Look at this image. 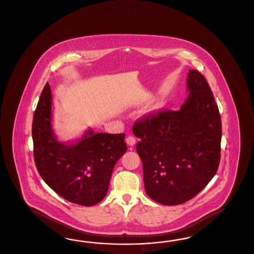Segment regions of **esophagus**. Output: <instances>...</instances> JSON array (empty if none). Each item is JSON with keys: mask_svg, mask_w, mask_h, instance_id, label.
I'll list each match as a JSON object with an SVG mask.
<instances>
[{"mask_svg": "<svg viewBox=\"0 0 254 254\" xmlns=\"http://www.w3.org/2000/svg\"><path fill=\"white\" fill-rule=\"evenodd\" d=\"M126 141H127V143L129 146H133V145H135V143H136V139H135V137H133V136H128V137L126 139Z\"/></svg>", "mask_w": 254, "mask_h": 254, "instance_id": "34e87169", "label": "esophagus"}]
</instances>
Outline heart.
I'll list each match as a JSON object with an SVG mask.
<instances>
[{
    "label": "heart",
    "instance_id": "1",
    "mask_svg": "<svg viewBox=\"0 0 254 254\" xmlns=\"http://www.w3.org/2000/svg\"><path fill=\"white\" fill-rule=\"evenodd\" d=\"M158 109V105H152L147 107L145 110H144V114H155L157 112V110Z\"/></svg>",
    "mask_w": 254,
    "mask_h": 254
}]
</instances>
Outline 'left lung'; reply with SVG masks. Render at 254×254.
I'll use <instances>...</instances> for the list:
<instances>
[{
	"label": "left lung",
	"mask_w": 254,
	"mask_h": 254,
	"mask_svg": "<svg viewBox=\"0 0 254 254\" xmlns=\"http://www.w3.org/2000/svg\"><path fill=\"white\" fill-rule=\"evenodd\" d=\"M190 96L178 111L158 110L134 123L140 138L145 191L166 205L192 199L216 175L220 160L221 118L205 78L188 75Z\"/></svg>",
	"instance_id": "1"
}]
</instances>
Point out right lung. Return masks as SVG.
Returning <instances> with one entry per match:
<instances>
[{
  "label": "right lung",
  "mask_w": 254,
  "mask_h": 254,
  "mask_svg": "<svg viewBox=\"0 0 254 254\" xmlns=\"http://www.w3.org/2000/svg\"><path fill=\"white\" fill-rule=\"evenodd\" d=\"M52 100L47 82L32 125L36 169L62 198L83 206L95 205L104 199L114 165L127 149L126 135L89 130L76 144L61 143L52 128Z\"/></svg>",
  "instance_id": "1"
}]
</instances>
